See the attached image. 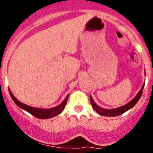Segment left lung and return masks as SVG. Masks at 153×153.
Instances as JSON below:
<instances>
[{
    "instance_id": "1",
    "label": "left lung",
    "mask_w": 153,
    "mask_h": 153,
    "mask_svg": "<svg viewBox=\"0 0 153 153\" xmlns=\"http://www.w3.org/2000/svg\"><path fill=\"white\" fill-rule=\"evenodd\" d=\"M143 87H144V84L141 87V90L139 91L138 94H137L136 96L130 101L128 104H125V105L121 106V107L115 108V109H103V108L100 107L99 106L97 105L95 102H94L93 99H92V96L90 95V102L92 104V108L95 110V112H98L99 115H103V116H109V117H114V116H118V115H121V114L124 113L125 112H126L127 110L130 109L131 108L133 107L135 104H137L138 101H139L140 98H141V95H142V92L143 90Z\"/></svg>"
}]
</instances>
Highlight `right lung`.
<instances>
[{
    "label": "right lung",
    "mask_w": 153,
    "mask_h": 153,
    "mask_svg": "<svg viewBox=\"0 0 153 153\" xmlns=\"http://www.w3.org/2000/svg\"><path fill=\"white\" fill-rule=\"evenodd\" d=\"M10 94V96L12 98V99L13 100L14 102L17 104L20 108L24 109L25 111L28 112L29 113H30L31 115H32L33 116L36 117V118H40V119H47V118H52V117H55L56 115H59L61 112H62V111L64 110V108H65L66 104H67L68 97L69 95L66 97V98L64 99V101L61 103L60 105L55 106V107L51 108V109H39V108H35L32 107V106H29L28 105H26V104H23L21 101H18L15 96L12 94L10 90H9Z\"/></svg>",
    "instance_id": "right-lung-1"
}]
</instances>
